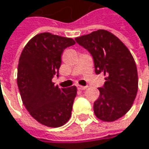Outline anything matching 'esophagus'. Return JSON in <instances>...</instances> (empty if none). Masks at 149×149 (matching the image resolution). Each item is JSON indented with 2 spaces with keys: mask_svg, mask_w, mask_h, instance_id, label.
I'll return each mask as SVG.
<instances>
[{
  "mask_svg": "<svg viewBox=\"0 0 149 149\" xmlns=\"http://www.w3.org/2000/svg\"><path fill=\"white\" fill-rule=\"evenodd\" d=\"M87 88V86H82V85H78L77 86V89L78 90H81V91H84V90H85Z\"/></svg>",
  "mask_w": 149,
  "mask_h": 149,
  "instance_id": "esophagus-1",
  "label": "esophagus"
}]
</instances>
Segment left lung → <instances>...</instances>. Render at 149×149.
Returning <instances> with one entry per match:
<instances>
[{"instance_id": "8db88e82", "label": "left lung", "mask_w": 149, "mask_h": 149, "mask_svg": "<svg viewBox=\"0 0 149 149\" xmlns=\"http://www.w3.org/2000/svg\"><path fill=\"white\" fill-rule=\"evenodd\" d=\"M93 57L97 74L104 72V86L98 88L99 97L94 103L96 116L114 122L132 107L138 91V74L134 58L112 33L99 29L75 39Z\"/></svg>"}]
</instances>
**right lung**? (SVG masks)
Masks as SVG:
<instances>
[{
    "mask_svg": "<svg viewBox=\"0 0 149 149\" xmlns=\"http://www.w3.org/2000/svg\"><path fill=\"white\" fill-rule=\"evenodd\" d=\"M75 43L71 38L39 33L25 45L19 59L17 84L22 103L37 122L47 127H61L72 116L77 87L62 89L52 79L58 76L64 49Z\"/></svg>",
    "mask_w": 149,
    "mask_h": 149,
    "instance_id": "add662e5",
    "label": "right lung"
}]
</instances>
